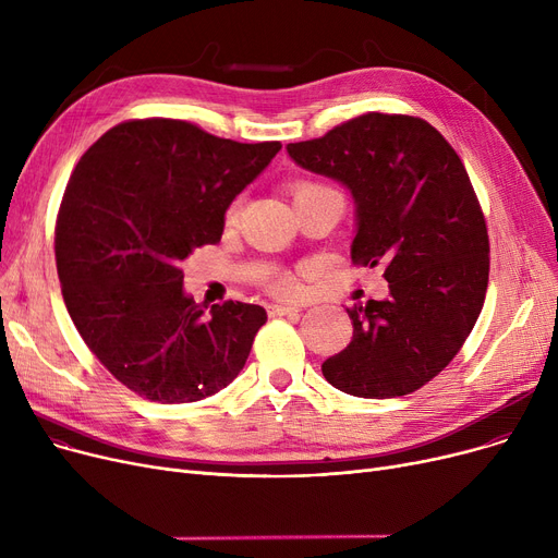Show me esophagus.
Segmentation results:
<instances>
[{
    "instance_id": "34e87169",
    "label": "esophagus",
    "mask_w": 558,
    "mask_h": 558,
    "mask_svg": "<svg viewBox=\"0 0 558 558\" xmlns=\"http://www.w3.org/2000/svg\"><path fill=\"white\" fill-rule=\"evenodd\" d=\"M291 314H299V307H289V305H271L269 307V316H291Z\"/></svg>"
}]
</instances>
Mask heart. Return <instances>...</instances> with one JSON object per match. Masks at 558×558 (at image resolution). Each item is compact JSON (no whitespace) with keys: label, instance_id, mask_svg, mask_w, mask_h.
I'll return each instance as SVG.
<instances>
[{"label":"heart","instance_id":"1","mask_svg":"<svg viewBox=\"0 0 558 558\" xmlns=\"http://www.w3.org/2000/svg\"><path fill=\"white\" fill-rule=\"evenodd\" d=\"M328 187L324 185H314V183H301L294 187V198L305 196V194H314V192H326ZM238 213V205H232L230 215ZM264 284H267L276 296L280 299H296L301 294V282L291 276V274H271L264 278Z\"/></svg>","mask_w":558,"mask_h":558}]
</instances>
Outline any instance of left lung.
<instances>
[{
  "label": "left lung",
  "mask_w": 558,
  "mask_h": 558,
  "mask_svg": "<svg viewBox=\"0 0 558 558\" xmlns=\"http://www.w3.org/2000/svg\"><path fill=\"white\" fill-rule=\"evenodd\" d=\"M299 167L355 203V264H383L389 296L350 314L353 339L324 362L357 398L421 389L459 353L488 287V232L465 167L418 117L368 112L318 140L287 144Z\"/></svg>",
  "instance_id": "1"
}]
</instances>
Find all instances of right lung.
Here are the masks:
<instances>
[{
  "instance_id": "obj_1",
  "label": "right lung",
  "mask_w": 558,
  "mask_h": 558,
  "mask_svg": "<svg viewBox=\"0 0 558 558\" xmlns=\"http://www.w3.org/2000/svg\"><path fill=\"white\" fill-rule=\"evenodd\" d=\"M280 149L135 120L78 160L56 221L58 280L87 348L137 396L196 402L244 368L267 312L194 303L181 262L221 240L230 203Z\"/></svg>"
}]
</instances>
